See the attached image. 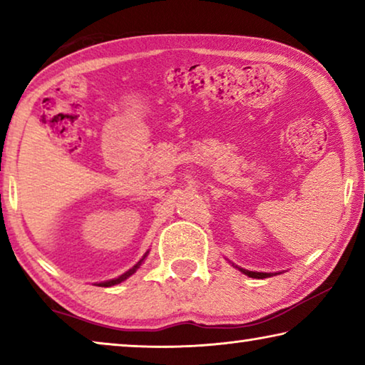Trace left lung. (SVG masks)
Masks as SVG:
<instances>
[{
	"instance_id": "left-lung-1",
	"label": "left lung",
	"mask_w": 365,
	"mask_h": 365,
	"mask_svg": "<svg viewBox=\"0 0 365 365\" xmlns=\"http://www.w3.org/2000/svg\"><path fill=\"white\" fill-rule=\"evenodd\" d=\"M230 264L233 265L235 269H238L240 272H242V274L251 277V279H267V277H274V275H277V272H275V274H272V272H255V270H248V269L238 267V265H235L233 262H230Z\"/></svg>"
}]
</instances>
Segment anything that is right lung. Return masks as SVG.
<instances>
[{"instance_id": "right-lung-1", "label": "right lung", "mask_w": 365, "mask_h": 365, "mask_svg": "<svg viewBox=\"0 0 365 365\" xmlns=\"http://www.w3.org/2000/svg\"><path fill=\"white\" fill-rule=\"evenodd\" d=\"M148 252H150V251H146L145 256L141 257L140 261L133 265V267H130L127 272H123V274L117 277V279H110V280H106V282H100V283H96V285H98V287H114V285H119V283H122V282H125V280L128 279V277H132V275L135 274V272H137V270L140 269V265L145 262Z\"/></svg>"}]
</instances>
